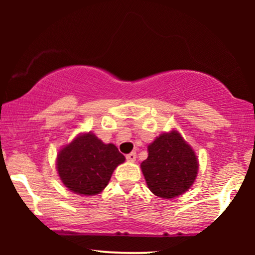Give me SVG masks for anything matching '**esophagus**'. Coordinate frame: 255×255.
Instances as JSON below:
<instances>
[{"label":"esophagus","mask_w":255,"mask_h":255,"mask_svg":"<svg viewBox=\"0 0 255 255\" xmlns=\"http://www.w3.org/2000/svg\"><path fill=\"white\" fill-rule=\"evenodd\" d=\"M135 158H137V154H135V152H131V153H128V154H127V160L128 162H134Z\"/></svg>","instance_id":"1"}]
</instances>
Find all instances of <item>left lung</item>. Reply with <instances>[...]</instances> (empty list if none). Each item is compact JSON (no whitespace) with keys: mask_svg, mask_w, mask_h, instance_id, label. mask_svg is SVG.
I'll list each match as a JSON object with an SVG mask.
<instances>
[{"mask_svg":"<svg viewBox=\"0 0 255 255\" xmlns=\"http://www.w3.org/2000/svg\"><path fill=\"white\" fill-rule=\"evenodd\" d=\"M147 151L148 156L140 168L155 196L174 198L193 186L198 173L197 155L180 132L160 134L147 146Z\"/></svg>","mask_w":255,"mask_h":255,"instance_id":"left-lung-1","label":"left lung"}]
</instances>
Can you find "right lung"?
Masks as SVG:
<instances>
[{"mask_svg":"<svg viewBox=\"0 0 255 255\" xmlns=\"http://www.w3.org/2000/svg\"><path fill=\"white\" fill-rule=\"evenodd\" d=\"M125 156L114 144H104L93 132L80 133L57 155L61 182L73 193L93 196L108 186Z\"/></svg>","mask_w":255,"mask_h":255,"instance_id":"right-lung-1","label":"right lung"}]
</instances>
